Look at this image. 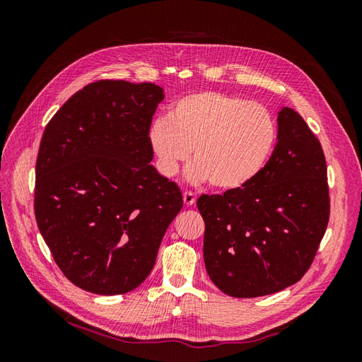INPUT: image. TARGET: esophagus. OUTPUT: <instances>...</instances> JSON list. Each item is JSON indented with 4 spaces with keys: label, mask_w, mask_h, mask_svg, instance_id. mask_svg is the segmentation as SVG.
I'll use <instances>...</instances> for the list:
<instances>
[{
    "label": "esophagus",
    "mask_w": 362,
    "mask_h": 362,
    "mask_svg": "<svg viewBox=\"0 0 362 362\" xmlns=\"http://www.w3.org/2000/svg\"><path fill=\"white\" fill-rule=\"evenodd\" d=\"M182 199H184L185 205H193L196 202V196L192 192H184L182 193Z\"/></svg>",
    "instance_id": "esophagus-1"
}]
</instances>
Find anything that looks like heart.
<instances>
[{
	"instance_id": "heart-1",
	"label": "heart",
	"mask_w": 362,
	"mask_h": 362,
	"mask_svg": "<svg viewBox=\"0 0 362 362\" xmlns=\"http://www.w3.org/2000/svg\"><path fill=\"white\" fill-rule=\"evenodd\" d=\"M148 141L164 177H173L193 149L194 163L187 169V178L234 192L264 169L276 146L278 125L264 105L202 90L178 98L169 116L152 122Z\"/></svg>"
}]
</instances>
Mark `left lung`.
I'll use <instances>...</instances> for the list:
<instances>
[{"mask_svg":"<svg viewBox=\"0 0 362 362\" xmlns=\"http://www.w3.org/2000/svg\"><path fill=\"white\" fill-rule=\"evenodd\" d=\"M204 261L214 286L258 298L298 282L329 222V187L319 139L293 108L278 113V144L246 187L198 199Z\"/></svg>","mask_w":362,"mask_h":362,"instance_id":"obj_1","label":"left lung"}]
</instances>
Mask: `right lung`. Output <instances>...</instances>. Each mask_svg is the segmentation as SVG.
Instances as JSON below:
<instances>
[{"mask_svg": "<svg viewBox=\"0 0 362 362\" xmlns=\"http://www.w3.org/2000/svg\"><path fill=\"white\" fill-rule=\"evenodd\" d=\"M163 89L100 80L48 122L36 160L35 214L54 261L96 294L137 288L182 208L175 182L149 164L148 133Z\"/></svg>", "mask_w": 362, "mask_h": 362, "instance_id": "add662e5", "label": "right lung"}]
</instances>
